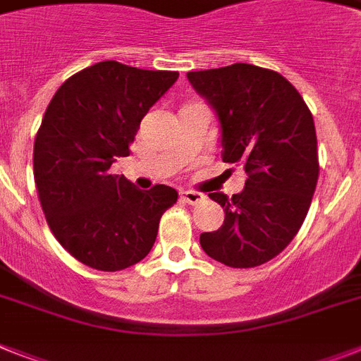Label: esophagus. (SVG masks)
Wrapping results in <instances>:
<instances>
[{
	"label": "esophagus",
	"mask_w": 361,
	"mask_h": 361,
	"mask_svg": "<svg viewBox=\"0 0 361 361\" xmlns=\"http://www.w3.org/2000/svg\"><path fill=\"white\" fill-rule=\"evenodd\" d=\"M180 199L184 202H188V204H197V202L204 201V195L199 192H192V190H183L180 192Z\"/></svg>",
	"instance_id": "obj_1"
}]
</instances>
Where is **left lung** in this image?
I'll use <instances>...</instances> for the list:
<instances>
[{
	"label": "left lung",
	"mask_w": 361,
	"mask_h": 361,
	"mask_svg": "<svg viewBox=\"0 0 361 361\" xmlns=\"http://www.w3.org/2000/svg\"><path fill=\"white\" fill-rule=\"evenodd\" d=\"M188 80L216 109L221 159L245 169L241 193H208L225 210L221 228L202 232V251L228 267L262 266L297 236L317 177V136L308 105L279 71L231 64L188 71Z\"/></svg>",
	"instance_id": "1"
}]
</instances>
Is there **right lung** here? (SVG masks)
Listing matches in <instances>:
<instances>
[{
	"mask_svg": "<svg viewBox=\"0 0 361 361\" xmlns=\"http://www.w3.org/2000/svg\"><path fill=\"white\" fill-rule=\"evenodd\" d=\"M178 79L116 61L97 62L64 80L35 138L32 169L53 236L73 258L97 271H121L149 255L162 214L177 190H136L110 171L149 109Z\"/></svg>",
	"mask_w": 361,
	"mask_h": 361,
	"instance_id": "1",
	"label": "right lung"
}]
</instances>
